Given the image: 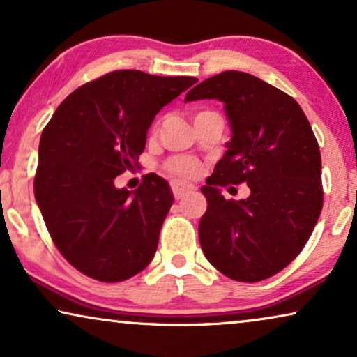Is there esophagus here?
<instances>
[{
    "instance_id": "obj_1",
    "label": "esophagus",
    "mask_w": 357,
    "mask_h": 357,
    "mask_svg": "<svg viewBox=\"0 0 357 357\" xmlns=\"http://www.w3.org/2000/svg\"><path fill=\"white\" fill-rule=\"evenodd\" d=\"M170 187H172V193H174L175 199H182L183 197H187V195L195 192L193 185H187V183L172 182V183H170Z\"/></svg>"
}]
</instances>
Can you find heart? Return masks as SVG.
<instances>
[{"instance_id":"1","label":"heart","mask_w":357,"mask_h":357,"mask_svg":"<svg viewBox=\"0 0 357 357\" xmlns=\"http://www.w3.org/2000/svg\"><path fill=\"white\" fill-rule=\"evenodd\" d=\"M167 169L170 174L182 178H193L199 174V164L195 159L188 158H175L172 160H169Z\"/></svg>"}]
</instances>
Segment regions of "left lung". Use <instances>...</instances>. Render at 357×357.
<instances>
[{
  "label": "left lung",
  "mask_w": 357,
  "mask_h": 357,
  "mask_svg": "<svg viewBox=\"0 0 357 357\" xmlns=\"http://www.w3.org/2000/svg\"><path fill=\"white\" fill-rule=\"evenodd\" d=\"M218 99L232 136L202 193L198 226L208 261L234 281L280 273L309 241L324 206L319 143L301 105L260 77L224 71L187 92L185 102ZM247 183L251 197L226 200L219 188Z\"/></svg>",
  "instance_id": "left-lung-1"
}]
</instances>
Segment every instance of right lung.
Returning <instances> with one entry per match:
<instances>
[{"label": "right lung", "instance_id": "obj_1", "mask_svg": "<svg viewBox=\"0 0 357 357\" xmlns=\"http://www.w3.org/2000/svg\"><path fill=\"white\" fill-rule=\"evenodd\" d=\"M197 81L112 71L71 92L43 128L33 195L56 248L86 276L125 281L153 260L169 183L148 174L128 192L114 180L138 162L158 112Z\"/></svg>", "mask_w": 357, "mask_h": 357}]
</instances>
